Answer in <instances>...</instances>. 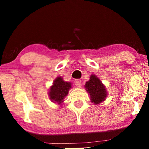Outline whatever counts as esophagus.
<instances>
[{"label": "esophagus", "mask_w": 149, "mask_h": 149, "mask_svg": "<svg viewBox=\"0 0 149 149\" xmlns=\"http://www.w3.org/2000/svg\"><path fill=\"white\" fill-rule=\"evenodd\" d=\"M74 84H75V85H76L77 87H79L81 85V80H80V79H75V81H74Z\"/></svg>", "instance_id": "34e87169"}]
</instances>
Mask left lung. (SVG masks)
Segmentation results:
<instances>
[{"label": "left lung", "mask_w": 149, "mask_h": 149, "mask_svg": "<svg viewBox=\"0 0 149 149\" xmlns=\"http://www.w3.org/2000/svg\"><path fill=\"white\" fill-rule=\"evenodd\" d=\"M85 89L90 95V100L95 105L104 101L108 92L106 86L95 74L91 75L89 80L85 83Z\"/></svg>", "instance_id": "obj_1"}]
</instances>
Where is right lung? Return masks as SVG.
<instances>
[{"mask_svg":"<svg viewBox=\"0 0 149 149\" xmlns=\"http://www.w3.org/2000/svg\"><path fill=\"white\" fill-rule=\"evenodd\" d=\"M72 87V83L64 81L61 76L57 77L49 89V99L55 104L62 105Z\"/></svg>","mask_w":149,"mask_h":149,"instance_id":"add662e5","label":"right lung"}]
</instances>
